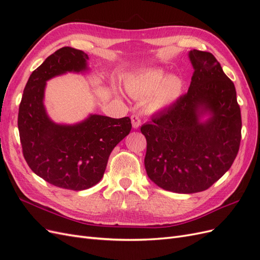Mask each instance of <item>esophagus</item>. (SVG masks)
Returning <instances> with one entry per match:
<instances>
[{
	"label": "esophagus",
	"instance_id": "obj_1",
	"mask_svg": "<svg viewBox=\"0 0 260 260\" xmlns=\"http://www.w3.org/2000/svg\"><path fill=\"white\" fill-rule=\"evenodd\" d=\"M131 122H132V127L133 129H138L141 125V119L138 115H132L131 116Z\"/></svg>",
	"mask_w": 260,
	"mask_h": 260
}]
</instances>
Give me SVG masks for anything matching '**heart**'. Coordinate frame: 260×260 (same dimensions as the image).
Here are the masks:
<instances>
[{"mask_svg": "<svg viewBox=\"0 0 260 260\" xmlns=\"http://www.w3.org/2000/svg\"><path fill=\"white\" fill-rule=\"evenodd\" d=\"M125 90L137 100L146 99L149 113H158L171 106L182 92V81L177 76H167L162 69L154 68L130 78Z\"/></svg>", "mask_w": 260, "mask_h": 260, "instance_id": "obj_1", "label": "heart"}]
</instances>
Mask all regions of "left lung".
<instances>
[{"mask_svg":"<svg viewBox=\"0 0 260 260\" xmlns=\"http://www.w3.org/2000/svg\"><path fill=\"white\" fill-rule=\"evenodd\" d=\"M188 58L194 73L187 93L141 127L148 178L182 194L207 190L230 169L242 129L234 83L219 61L198 50L188 52Z\"/></svg>","mask_w":260,"mask_h":260,"instance_id":"obj_1","label":"left lung"}]
</instances>
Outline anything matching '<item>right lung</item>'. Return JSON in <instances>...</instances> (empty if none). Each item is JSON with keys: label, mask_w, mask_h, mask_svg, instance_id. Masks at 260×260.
Masks as SVG:
<instances>
[{"label": "right lung", "mask_w": 260, "mask_h": 260, "mask_svg": "<svg viewBox=\"0 0 260 260\" xmlns=\"http://www.w3.org/2000/svg\"><path fill=\"white\" fill-rule=\"evenodd\" d=\"M89 56L65 46L30 75L18 113L22 154L37 176L55 186L82 191L103 178L114 147L129 135V117L90 114L74 124L56 123L44 106L46 81L67 73L89 72Z\"/></svg>", "instance_id": "add662e5"}]
</instances>
